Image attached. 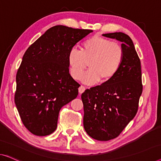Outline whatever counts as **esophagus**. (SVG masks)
<instances>
[{
    "label": "esophagus",
    "instance_id": "1",
    "mask_svg": "<svg viewBox=\"0 0 161 161\" xmlns=\"http://www.w3.org/2000/svg\"><path fill=\"white\" fill-rule=\"evenodd\" d=\"M86 90V88H85V87H84V86H82V85H81L80 87H79V92L80 93V94H81V93L82 92H85V90Z\"/></svg>",
    "mask_w": 161,
    "mask_h": 161
}]
</instances>
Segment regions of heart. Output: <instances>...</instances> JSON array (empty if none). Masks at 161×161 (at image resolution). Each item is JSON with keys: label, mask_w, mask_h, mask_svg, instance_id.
I'll return each mask as SVG.
<instances>
[{"label": "heart", "mask_w": 161, "mask_h": 161, "mask_svg": "<svg viewBox=\"0 0 161 161\" xmlns=\"http://www.w3.org/2000/svg\"><path fill=\"white\" fill-rule=\"evenodd\" d=\"M124 51L119 43L98 35L92 36L81 45V51L71 49L68 54L71 76L79 80L87 69L81 80L87 85L111 81L118 73L123 63Z\"/></svg>", "instance_id": "b5f03b06"}]
</instances>
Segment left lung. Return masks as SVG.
<instances>
[{"label": "left lung", "instance_id": "8db88e82", "mask_svg": "<svg viewBox=\"0 0 161 161\" xmlns=\"http://www.w3.org/2000/svg\"><path fill=\"white\" fill-rule=\"evenodd\" d=\"M122 42L123 63L108 82L87 89L81 94L83 124L89 136L100 141L118 136L138 111L142 92L141 62L132 40L123 32L103 34Z\"/></svg>", "mask_w": 161, "mask_h": 161}]
</instances>
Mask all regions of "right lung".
Here are the masks:
<instances>
[{"label":"right lung","mask_w":161,"mask_h":161,"mask_svg":"<svg viewBox=\"0 0 161 161\" xmlns=\"http://www.w3.org/2000/svg\"><path fill=\"white\" fill-rule=\"evenodd\" d=\"M92 32L57 25L26 50L16 73L14 102L21 121L32 134L53 132L60 110L77 97L80 85L69 74L68 54Z\"/></svg>","instance_id":"obj_1"}]
</instances>
